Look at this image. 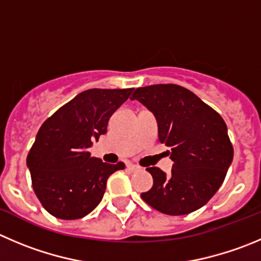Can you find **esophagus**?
<instances>
[{
	"label": "esophagus",
	"instance_id": "34e87169",
	"mask_svg": "<svg viewBox=\"0 0 261 261\" xmlns=\"http://www.w3.org/2000/svg\"><path fill=\"white\" fill-rule=\"evenodd\" d=\"M126 169H128L129 172H137V170L140 169V166L135 165V164H126Z\"/></svg>",
	"mask_w": 261,
	"mask_h": 261
}]
</instances>
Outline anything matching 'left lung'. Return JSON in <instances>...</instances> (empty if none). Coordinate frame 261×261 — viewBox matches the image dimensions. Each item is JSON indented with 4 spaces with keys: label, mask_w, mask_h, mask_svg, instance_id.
Here are the masks:
<instances>
[{
    "label": "left lung",
    "mask_w": 261,
    "mask_h": 261,
    "mask_svg": "<svg viewBox=\"0 0 261 261\" xmlns=\"http://www.w3.org/2000/svg\"><path fill=\"white\" fill-rule=\"evenodd\" d=\"M152 111L159 141L170 147L172 173L147 168L153 185L141 197L158 212L186 215L202 207L219 190L233 160V146L222 116L197 96L177 84H153L135 91Z\"/></svg>",
    "instance_id": "left-lung-1"
}]
</instances>
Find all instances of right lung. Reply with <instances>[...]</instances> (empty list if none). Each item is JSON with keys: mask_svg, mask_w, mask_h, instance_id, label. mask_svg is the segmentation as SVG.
Segmentation results:
<instances>
[{"mask_svg": "<svg viewBox=\"0 0 261 261\" xmlns=\"http://www.w3.org/2000/svg\"><path fill=\"white\" fill-rule=\"evenodd\" d=\"M133 88H92L61 106L39 128L27 156L32 186L42 206L64 220L81 219L101 202L108 178L124 163H102L88 147L105 135L114 111Z\"/></svg>", "mask_w": 261, "mask_h": 261, "instance_id": "obj_1", "label": "right lung"}]
</instances>
